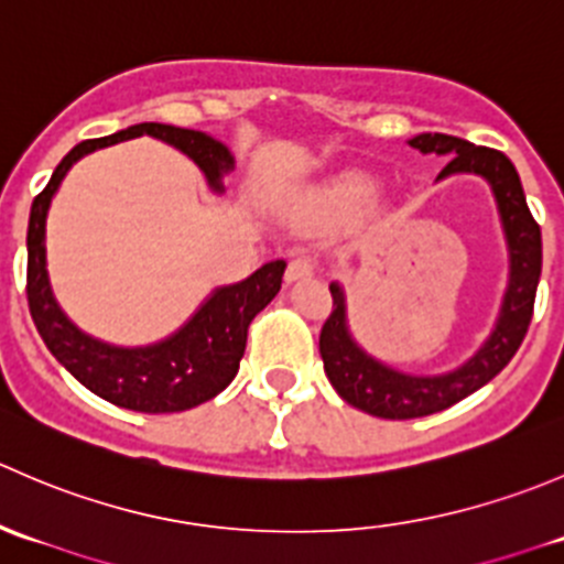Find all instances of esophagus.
Segmentation results:
<instances>
[{
	"label": "esophagus",
	"mask_w": 564,
	"mask_h": 564,
	"mask_svg": "<svg viewBox=\"0 0 564 564\" xmlns=\"http://www.w3.org/2000/svg\"><path fill=\"white\" fill-rule=\"evenodd\" d=\"M316 272V261L311 259V256H297V259L289 261L286 267V281L289 283H297V281H305V278H311Z\"/></svg>",
	"instance_id": "1"
}]
</instances>
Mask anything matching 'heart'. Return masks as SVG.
I'll list each match as a JSON object with an SVG mask.
<instances>
[{
  "instance_id": "obj_1",
  "label": "heart",
  "mask_w": 564,
  "mask_h": 564,
  "mask_svg": "<svg viewBox=\"0 0 564 564\" xmlns=\"http://www.w3.org/2000/svg\"><path fill=\"white\" fill-rule=\"evenodd\" d=\"M373 193H377V180L371 174L357 169L340 172L314 193L311 213L322 224H344L371 204Z\"/></svg>"
}]
</instances>
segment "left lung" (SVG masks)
Listing matches in <instances>:
<instances>
[{
    "label": "left lung",
    "mask_w": 564,
    "mask_h": 564,
    "mask_svg": "<svg viewBox=\"0 0 564 564\" xmlns=\"http://www.w3.org/2000/svg\"><path fill=\"white\" fill-rule=\"evenodd\" d=\"M409 147L423 155L447 158V166L436 180H447L453 174H475L488 182L497 202L505 242H508V289H505L494 329L482 340L480 349L453 371L425 377V373H403L368 355L351 335L344 286L338 281L329 283L333 314L318 335L324 373L346 403L384 420H412L442 412L491 382L513 360L524 340L529 322H532L540 267H543L540 226L529 213L519 172L508 155L447 133H420L409 139Z\"/></svg>",
    "instance_id": "left-lung-1"
}]
</instances>
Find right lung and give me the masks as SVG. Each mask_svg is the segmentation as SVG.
Returning <instances> with one entry per match:
<instances>
[{"mask_svg": "<svg viewBox=\"0 0 564 564\" xmlns=\"http://www.w3.org/2000/svg\"><path fill=\"white\" fill-rule=\"evenodd\" d=\"M139 135L166 141L191 158L202 169L213 193H224V176L235 172V155L224 141L202 130L174 128L163 122L130 124L106 139L76 144L54 169L43 193L32 202L30 231H26V253H30L26 297L40 338L84 388L113 406L133 409V412H185L218 395L237 377V368L246 355L248 324L281 292L286 261H267L246 281L218 286L180 329L155 344H106L70 322V316L56 303L48 278V259H45V220H48L51 198L59 191L65 174L84 155Z\"/></svg>", "mask_w": 564, "mask_h": 564, "instance_id": "obj_1", "label": "right lung"}]
</instances>
